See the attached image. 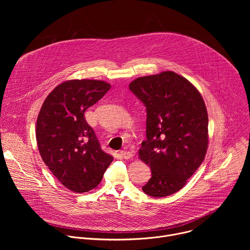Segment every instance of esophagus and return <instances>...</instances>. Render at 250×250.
Segmentation results:
<instances>
[{
    "instance_id": "obj_1",
    "label": "esophagus",
    "mask_w": 250,
    "mask_h": 250,
    "mask_svg": "<svg viewBox=\"0 0 250 250\" xmlns=\"http://www.w3.org/2000/svg\"><path fill=\"white\" fill-rule=\"evenodd\" d=\"M121 155L125 158V159H129L133 156V153L131 151H126V150H122L121 152Z\"/></svg>"
}]
</instances>
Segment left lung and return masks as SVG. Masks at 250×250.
Listing matches in <instances>:
<instances>
[{"label": "left lung", "instance_id": "1", "mask_svg": "<svg viewBox=\"0 0 250 250\" xmlns=\"http://www.w3.org/2000/svg\"><path fill=\"white\" fill-rule=\"evenodd\" d=\"M129 90L146 106V139L138 157L151 168L142 191L160 198L181 190L203 163L208 112L198 89L173 71L139 77Z\"/></svg>", "mask_w": 250, "mask_h": 250}]
</instances>
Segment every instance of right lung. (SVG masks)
<instances>
[{
	"instance_id": "obj_1",
	"label": "right lung",
	"mask_w": 250,
	"mask_h": 250,
	"mask_svg": "<svg viewBox=\"0 0 250 250\" xmlns=\"http://www.w3.org/2000/svg\"><path fill=\"white\" fill-rule=\"evenodd\" d=\"M111 89L102 80H69L55 87L43 102L37 121L40 154L67 189H95L114 157L101 149L84 113Z\"/></svg>"
}]
</instances>
